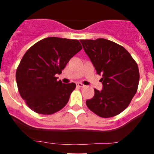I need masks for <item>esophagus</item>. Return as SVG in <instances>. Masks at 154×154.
I'll use <instances>...</instances> for the list:
<instances>
[{
    "mask_svg": "<svg viewBox=\"0 0 154 154\" xmlns=\"http://www.w3.org/2000/svg\"><path fill=\"white\" fill-rule=\"evenodd\" d=\"M77 86L79 88H84L85 87L84 85L82 84V83H77Z\"/></svg>",
    "mask_w": 154,
    "mask_h": 154,
    "instance_id": "obj_1",
    "label": "esophagus"
}]
</instances>
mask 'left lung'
<instances>
[{"label":"left lung","mask_w":154,"mask_h":154,"mask_svg":"<svg viewBox=\"0 0 154 154\" xmlns=\"http://www.w3.org/2000/svg\"><path fill=\"white\" fill-rule=\"evenodd\" d=\"M85 52L98 75L101 76V91L86 100L90 110L100 117H112L125 110L137 92L139 70L125 48L106 39L80 40Z\"/></svg>","instance_id":"left-lung-1"}]
</instances>
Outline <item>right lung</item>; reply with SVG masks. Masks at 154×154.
<instances>
[{"mask_svg":"<svg viewBox=\"0 0 154 154\" xmlns=\"http://www.w3.org/2000/svg\"><path fill=\"white\" fill-rule=\"evenodd\" d=\"M77 40L51 37L33 45L21 60L16 73L21 97L40 114H52L66 106L75 83L57 80L67 63L81 51Z\"/></svg>","mask_w":154,"mask_h":154,"instance_id":"right-lung-1","label":"right lung"}]
</instances>
